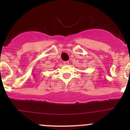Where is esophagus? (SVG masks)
Wrapping results in <instances>:
<instances>
[{"label": "esophagus", "instance_id": "34e87169", "mask_svg": "<svg viewBox=\"0 0 130 130\" xmlns=\"http://www.w3.org/2000/svg\"><path fill=\"white\" fill-rule=\"evenodd\" d=\"M63 63H64V65H69V61H63Z\"/></svg>", "mask_w": 130, "mask_h": 130}]
</instances>
